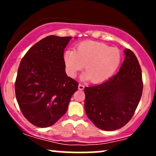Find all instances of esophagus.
Listing matches in <instances>:
<instances>
[{
  "label": "esophagus",
  "mask_w": 156,
  "mask_h": 156,
  "mask_svg": "<svg viewBox=\"0 0 156 156\" xmlns=\"http://www.w3.org/2000/svg\"><path fill=\"white\" fill-rule=\"evenodd\" d=\"M83 89H84V86L83 85V84H81V83L78 84V89H79V90H83Z\"/></svg>",
  "instance_id": "1"
}]
</instances>
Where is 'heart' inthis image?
<instances>
[{"mask_svg":"<svg viewBox=\"0 0 156 156\" xmlns=\"http://www.w3.org/2000/svg\"><path fill=\"white\" fill-rule=\"evenodd\" d=\"M64 62L68 76L76 77L85 67L82 78L92 83H101L110 78L121 62V53L117 48L94 41L78 44L76 50H67L64 53ZM85 66H84V64Z\"/></svg>","mask_w":156,"mask_h":156,"instance_id":"obj_1","label":"heart"}]
</instances>
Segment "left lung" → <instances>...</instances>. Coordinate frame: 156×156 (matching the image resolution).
<instances>
[{
	"mask_svg": "<svg viewBox=\"0 0 156 156\" xmlns=\"http://www.w3.org/2000/svg\"><path fill=\"white\" fill-rule=\"evenodd\" d=\"M125 59L115 76L103 83L84 88L85 112L97 128L115 130L133 117L141 94V70L136 56L124 50Z\"/></svg>",
	"mask_w": 156,
	"mask_h": 156,
	"instance_id": "8db88e82",
	"label": "left lung"
}]
</instances>
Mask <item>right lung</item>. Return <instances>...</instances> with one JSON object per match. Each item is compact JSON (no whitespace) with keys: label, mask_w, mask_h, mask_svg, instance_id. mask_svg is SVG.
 <instances>
[{"label":"right lung","mask_w":156,"mask_h":156,"mask_svg":"<svg viewBox=\"0 0 156 156\" xmlns=\"http://www.w3.org/2000/svg\"><path fill=\"white\" fill-rule=\"evenodd\" d=\"M71 39L48 36L30 48L20 64L16 99L24 117L35 126L55 124L78 90V83L66 74L64 62V48Z\"/></svg>","instance_id":"right-lung-1"}]
</instances>
